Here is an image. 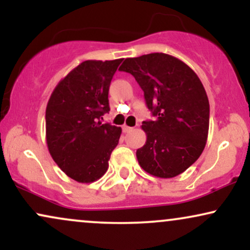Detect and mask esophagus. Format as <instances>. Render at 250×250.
<instances>
[{
  "mask_svg": "<svg viewBox=\"0 0 250 250\" xmlns=\"http://www.w3.org/2000/svg\"><path fill=\"white\" fill-rule=\"evenodd\" d=\"M122 129H123V131H125V133H129L130 130H133V128L128 127V125H123Z\"/></svg>",
  "mask_w": 250,
  "mask_h": 250,
  "instance_id": "obj_1",
  "label": "esophagus"
}]
</instances>
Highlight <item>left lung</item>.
Instances as JSON below:
<instances>
[{"mask_svg": "<svg viewBox=\"0 0 250 250\" xmlns=\"http://www.w3.org/2000/svg\"><path fill=\"white\" fill-rule=\"evenodd\" d=\"M119 70L135 77L156 117L142 123L147 141L136 150L139 165L161 179L182 174L199 159L208 139L209 101L199 76L163 53L125 59Z\"/></svg>", "mask_w": 250, "mask_h": 250, "instance_id": "8db88e82", "label": "left lung"}]
</instances>
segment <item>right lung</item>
I'll list each match as a JSON object with an SVG mask.
<instances>
[{"label": "right lung", "instance_id": "1", "mask_svg": "<svg viewBox=\"0 0 250 250\" xmlns=\"http://www.w3.org/2000/svg\"><path fill=\"white\" fill-rule=\"evenodd\" d=\"M122 60L82 62L57 83L48 101V150L61 170L80 183L105 174L121 136V128L100 119L109 111V85Z\"/></svg>", "mask_w": 250, "mask_h": 250}]
</instances>
